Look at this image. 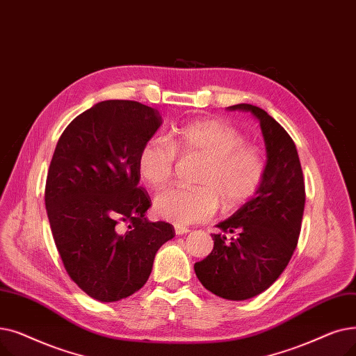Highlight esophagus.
<instances>
[{"instance_id":"1","label":"esophagus","mask_w":356,"mask_h":356,"mask_svg":"<svg viewBox=\"0 0 356 356\" xmlns=\"http://www.w3.org/2000/svg\"><path fill=\"white\" fill-rule=\"evenodd\" d=\"M188 232H190V229H188V227H181V226H175V233H177L178 236H182V234L188 233Z\"/></svg>"}]
</instances>
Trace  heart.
I'll list each match as a JSON object with an SVG mask.
<instances>
[{
	"instance_id": "b5f03b06",
	"label": "heart",
	"mask_w": 356,
	"mask_h": 356,
	"mask_svg": "<svg viewBox=\"0 0 356 356\" xmlns=\"http://www.w3.org/2000/svg\"><path fill=\"white\" fill-rule=\"evenodd\" d=\"M177 154L201 158L195 188L174 187L156 195V213L177 226L206 222L222 202L227 211L238 210L253 198L264 182L266 162L262 152L234 126L204 118L172 129L171 143L163 138L147 139L138 154V172L152 188L172 178Z\"/></svg>"
}]
</instances>
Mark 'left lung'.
<instances>
[{"instance_id":"obj_1","label":"left lung","mask_w":356,"mask_h":356,"mask_svg":"<svg viewBox=\"0 0 356 356\" xmlns=\"http://www.w3.org/2000/svg\"><path fill=\"white\" fill-rule=\"evenodd\" d=\"M259 122L266 147V172L258 193L211 234L210 255L195 262L200 282L233 301L255 297L273 285L296 250L306 202L298 154L290 134L265 110L236 104ZM231 236H229L228 234Z\"/></svg>"}]
</instances>
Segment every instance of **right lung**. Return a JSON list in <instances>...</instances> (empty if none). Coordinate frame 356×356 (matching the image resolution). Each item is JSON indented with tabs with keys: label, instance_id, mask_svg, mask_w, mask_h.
<instances>
[{
	"label": "right lung",
	"instance_id": "1",
	"mask_svg": "<svg viewBox=\"0 0 356 356\" xmlns=\"http://www.w3.org/2000/svg\"><path fill=\"white\" fill-rule=\"evenodd\" d=\"M162 124L158 110L107 99L83 111L58 140L44 202L67 275L90 297L113 302L146 284L174 226L152 223L138 154Z\"/></svg>",
	"mask_w": 356,
	"mask_h": 356
}]
</instances>
